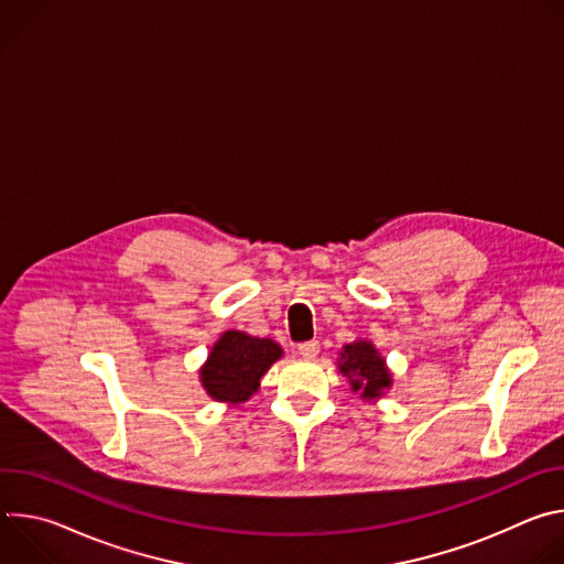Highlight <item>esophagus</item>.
I'll list each match as a JSON object with an SVG mask.
<instances>
[{"mask_svg":"<svg viewBox=\"0 0 564 564\" xmlns=\"http://www.w3.org/2000/svg\"><path fill=\"white\" fill-rule=\"evenodd\" d=\"M299 355L303 359H314L318 355V341H303V344H299Z\"/></svg>","mask_w":564,"mask_h":564,"instance_id":"34e87169","label":"esophagus"}]
</instances>
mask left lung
<instances>
[{
  "label": "left lung",
  "mask_w": 564,
  "mask_h": 564,
  "mask_svg": "<svg viewBox=\"0 0 564 564\" xmlns=\"http://www.w3.org/2000/svg\"><path fill=\"white\" fill-rule=\"evenodd\" d=\"M341 372L350 379L352 390L361 392V397L372 399L379 397L383 388L390 386V372L383 359L377 355L372 344L357 341L344 348Z\"/></svg>",
  "instance_id": "obj_1"
}]
</instances>
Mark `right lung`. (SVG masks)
Wrapping results in <instances>:
<instances>
[{"mask_svg": "<svg viewBox=\"0 0 564 564\" xmlns=\"http://www.w3.org/2000/svg\"><path fill=\"white\" fill-rule=\"evenodd\" d=\"M279 357L281 348L274 341L229 330L212 348L200 379L214 399L240 404L250 399L261 377Z\"/></svg>", "mask_w": 564, "mask_h": 564, "instance_id": "add662e5", "label": "right lung"}]
</instances>
